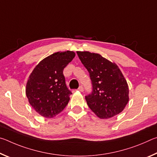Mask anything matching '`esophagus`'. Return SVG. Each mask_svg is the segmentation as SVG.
<instances>
[{
  "instance_id": "1",
  "label": "esophagus",
  "mask_w": 157,
  "mask_h": 157,
  "mask_svg": "<svg viewBox=\"0 0 157 157\" xmlns=\"http://www.w3.org/2000/svg\"><path fill=\"white\" fill-rule=\"evenodd\" d=\"M78 90V91H80V92H83V91H84V88H83V87H82V86H80L79 87Z\"/></svg>"
}]
</instances>
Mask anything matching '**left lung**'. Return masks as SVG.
Returning a JSON list of instances; mask_svg holds the SVG:
<instances>
[{"mask_svg": "<svg viewBox=\"0 0 157 157\" xmlns=\"http://www.w3.org/2000/svg\"><path fill=\"white\" fill-rule=\"evenodd\" d=\"M77 53L91 79L93 91L85 97L89 108L101 119L121 113L129 102V88L118 66L98 53Z\"/></svg>", "mask_w": 157, "mask_h": 157, "instance_id": "left-lung-1", "label": "left lung"}]
</instances>
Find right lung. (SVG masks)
I'll list each match as a JSON object with an SVG mask.
<instances>
[{"instance_id":"right-lung-1","label":"right lung","mask_w":157,"mask_h":157,"mask_svg":"<svg viewBox=\"0 0 157 157\" xmlns=\"http://www.w3.org/2000/svg\"><path fill=\"white\" fill-rule=\"evenodd\" d=\"M75 56L73 51L57 52L41 60L29 76L25 94L39 115L51 118L62 112L72 94L63 71Z\"/></svg>"}]
</instances>
